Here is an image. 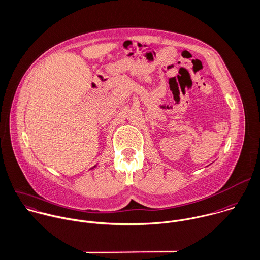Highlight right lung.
<instances>
[{"mask_svg":"<svg viewBox=\"0 0 260 260\" xmlns=\"http://www.w3.org/2000/svg\"><path fill=\"white\" fill-rule=\"evenodd\" d=\"M94 167H95V166H94ZM94 167H93V168H94Z\"/></svg>","mask_w":260,"mask_h":260,"instance_id":"right-lung-1","label":"right lung"}]
</instances>
